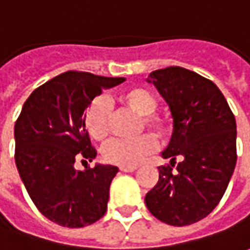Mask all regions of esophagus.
<instances>
[{
  "label": "esophagus",
  "mask_w": 250,
  "mask_h": 250,
  "mask_svg": "<svg viewBox=\"0 0 250 250\" xmlns=\"http://www.w3.org/2000/svg\"><path fill=\"white\" fill-rule=\"evenodd\" d=\"M120 170L123 173H133L137 170V166H120Z\"/></svg>",
  "instance_id": "34e87169"
}]
</instances>
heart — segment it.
<instances>
[{"label": "heart", "instance_id": "1", "mask_svg": "<svg viewBox=\"0 0 250 250\" xmlns=\"http://www.w3.org/2000/svg\"><path fill=\"white\" fill-rule=\"evenodd\" d=\"M119 101L125 108L133 110L138 115L140 130H149L158 138H165L170 131L168 123L155 115L158 102L149 91L144 90L141 87H133L123 91L119 97ZM109 123H110V110L108 102L105 99H94L85 112V127L90 135L102 141L109 134ZM155 149V140L149 134H142L133 140L113 138L102 148V156L108 163L117 166H135L141 162L142 158L149 155Z\"/></svg>", "mask_w": 250, "mask_h": 250}]
</instances>
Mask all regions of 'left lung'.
I'll return each instance as SVG.
<instances>
[{
  "label": "left lung",
  "mask_w": 250,
  "mask_h": 250,
  "mask_svg": "<svg viewBox=\"0 0 250 250\" xmlns=\"http://www.w3.org/2000/svg\"><path fill=\"white\" fill-rule=\"evenodd\" d=\"M146 82L167 102L173 134L162 152L170 165L158 167L145 205L166 224L189 226L205 219L227 189L237 163L235 117L219 87L192 70L170 66Z\"/></svg>",
  "instance_id": "obj_1"
}]
</instances>
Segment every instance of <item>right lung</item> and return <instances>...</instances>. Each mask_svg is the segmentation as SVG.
Returning a JSON list of instances; mask_svg holds the SVG:
<instances>
[{"label":"right lung","instance_id":"right-lung-1","mask_svg":"<svg viewBox=\"0 0 250 250\" xmlns=\"http://www.w3.org/2000/svg\"><path fill=\"white\" fill-rule=\"evenodd\" d=\"M125 80L87 72L59 74L31 92L15 123L19 176L41 214L62 227L90 226L108 209L119 168L95 165L80 171L74 162L97 156L85 130L91 101Z\"/></svg>","mask_w":250,"mask_h":250}]
</instances>
